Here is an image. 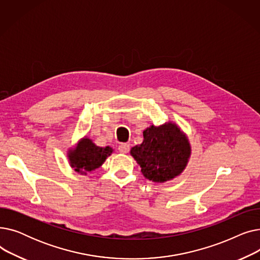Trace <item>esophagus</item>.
Masks as SVG:
<instances>
[{"label":"esophagus","mask_w":260,"mask_h":260,"mask_svg":"<svg viewBox=\"0 0 260 260\" xmlns=\"http://www.w3.org/2000/svg\"><path fill=\"white\" fill-rule=\"evenodd\" d=\"M118 149L120 153H123V154H126L128 153L129 151V145L127 143H121L119 146H118Z\"/></svg>","instance_id":"esophagus-1"}]
</instances>
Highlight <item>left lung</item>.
Returning a JSON list of instances; mask_svg holds the SVG:
<instances>
[{
	"mask_svg": "<svg viewBox=\"0 0 260 260\" xmlns=\"http://www.w3.org/2000/svg\"><path fill=\"white\" fill-rule=\"evenodd\" d=\"M143 142L131 149L146 179L166 182L185 169L190 146L185 135L175 123L149 126L143 132Z\"/></svg>",
	"mask_w": 260,
	"mask_h": 260,
	"instance_id": "left-lung-1",
	"label": "left lung"
}]
</instances>
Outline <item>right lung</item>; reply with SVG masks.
I'll use <instances>...</instances> for the list:
<instances>
[{
  "label": "right lung",
  "mask_w": 260,
  "mask_h": 260,
  "mask_svg": "<svg viewBox=\"0 0 260 260\" xmlns=\"http://www.w3.org/2000/svg\"><path fill=\"white\" fill-rule=\"evenodd\" d=\"M112 153V147H100L92 143L90 139L83 138L70 153L68 158H70L71 167L76 172L86 174L101 167L105 159Z\"/></svg>",
  "instance_id": "1"
}]
</instances>
